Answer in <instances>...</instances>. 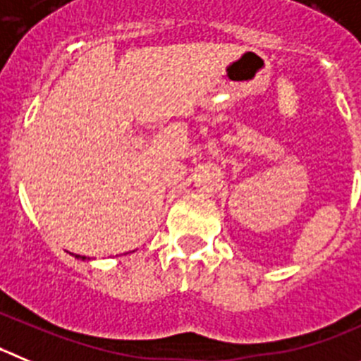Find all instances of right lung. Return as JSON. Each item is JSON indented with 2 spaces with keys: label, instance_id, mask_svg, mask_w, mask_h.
Segmentation results:
<instances>
[{
  "label": "right lung",
  "instance_id": "1",
  "mask_svg": "<svg viewBox=\"0 0 361 361\" xmlns=\"http://www.w3.org/2000/svg\"><path fill=\"white\" fill-rule=\"evenodd\" d=\"M76 258H82V260H87V257H80V255H76ZM90 260V258H89Z\"/></svg>",
  "mask_w": 361,
  "mask_h": 361
}]
</instances>
